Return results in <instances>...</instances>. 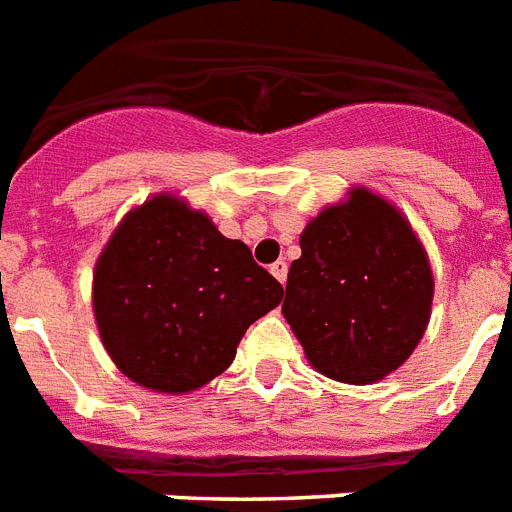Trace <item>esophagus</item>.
Wrapping results in <instances>:
<instances>
[{
  "instance_id": "34e87169",
  "label": "esophagus",
  "mask_w": 512,
  "mask_h": 512,
  "mask_svg": "<svg viewBox=\"0 0 512 512\" xmlns=\"http://www.w3.org/2000/svg\"><path fill=\"white\" fill-rule=\"evenodd\" d=\"M269 272H272V275H275L282 285H285V280H288V261H282V259L275 261V264L269 267Z\"/></svg>"
}]
</instances>
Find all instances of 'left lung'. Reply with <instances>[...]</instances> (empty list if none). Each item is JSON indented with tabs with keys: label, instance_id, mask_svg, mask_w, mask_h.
Wrapping results in <instances>:
<instances>
[{
	"label": "left lung",
	"instance_id": "obj_1",
	"mask_svg": "<svg viewBox=\"0 0 512 512\" xmlns=\"http://www.w3.org/2000/svg\"><path fill=\"white\" fill-rule=\"evenodd\" d=\"M431 301V264L410 222L388 200L354 187L301 232L282 314L314 370L365 386L410 359Z\"/></svg>",
	"mask_w": 512,
	"mask_h": 512
}]
</instances>
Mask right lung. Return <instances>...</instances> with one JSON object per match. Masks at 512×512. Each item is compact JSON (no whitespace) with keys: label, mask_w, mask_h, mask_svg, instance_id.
Instances as JSON below:
<instances>
[{"label":"right lung","mask_w":512,"mask_h":512,"mask_svg":"<svg viewBox=\"0 0 512 512\" xmlns=\"http://www.w3.org/2000/svg\"><path fill=\"white\" fill-rule=\"evenodd\" d=\"M282 285L243 240L174 195L134 208L94 267L92 306L105 351L126 378L187 394L222 375Z\"/></svg>","instance_id":"add662e5"}]
</instances>
